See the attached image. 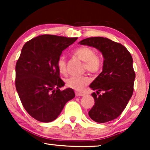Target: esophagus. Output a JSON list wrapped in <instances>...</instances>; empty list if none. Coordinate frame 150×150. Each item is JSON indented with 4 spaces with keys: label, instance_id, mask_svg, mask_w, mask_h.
<instances>
[{
    "label": "esophagus",
    "instance_id": "1",
    "mask_svg": "<svg viewBox=\"0 0 150 150\" xmlns=\"http://www.w3.org/2000/svg\"><path fill=\"white\" fill-rule=\"evenodd\" d=\"M84 95H85V94H84L83 93L75 92V96H76V97H82V96H84Z\"/></svg>",
    "mask_w": 150,
    "mask_h": 150
}]
</instances>
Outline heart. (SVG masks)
Returning <instances> with one entry per match:
<instances>
[{
    "label": "heart",
    "mask_w": 150,
    "mask_h": 150,
    "mask_svg": "<svg viewBox=\"0 0 150 150\" xmlns=\"http://www.w3.org/2000/svg\"><path fill=\"white\" fill-rule=\"evenodd\" d=\"M73 54L84 61L83 69L89 73H98L102 67V61L99 55L96 54L95 51L92 47L82 46L74 50ZM56 65L59 72L62 74L66 73V61L65 56L58 57ZM90 78L87 75L81 76H72L66 80V85L70 88L77 92H82L85 87L90 82Z\"/></svg>",
    "instance_id": "1"
}]
</instances>
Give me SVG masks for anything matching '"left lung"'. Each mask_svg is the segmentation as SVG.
Masks as SVG:
<instances>
[{
  "label": "left lung",
  "instance_id": "1",
  "mask_svg": "<svg viewBox=\"0 0 150 150\" xmlns=\"http://www.w3.org/2000/svg\"><path fill=\"white\" fill-rule=\"evenodd\" d=\"M80 44L99 50L104 58L102 72L89 86L97 93L92 94L95 103L89 116L97 123L112 120L121 114L133 93L135 73L131 54L121 44L107 38H87Z\"/></svg>",
  "mask_w": 150,
  "mask_h": 150
}]
</instances>
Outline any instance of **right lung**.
Wrapping results in <instances>:
<instances>
[{"mask_svg":"<svg viewBox=\"0 0 150 150\" xmlns=\"http://www.w3.org/2000/svg\"><path fill=\"white\" fill-rule=\"evenodd\" d=\"M77 39L44 34L22 47L15 66V87L22 106L34 119L53 121L75 97L73 89L60 90L65 83L56 62L62 51Z\"/></svg>","mask_w":150,"mask_h":150,"instance_id":"1","label":"right lung"}]
</instances>
